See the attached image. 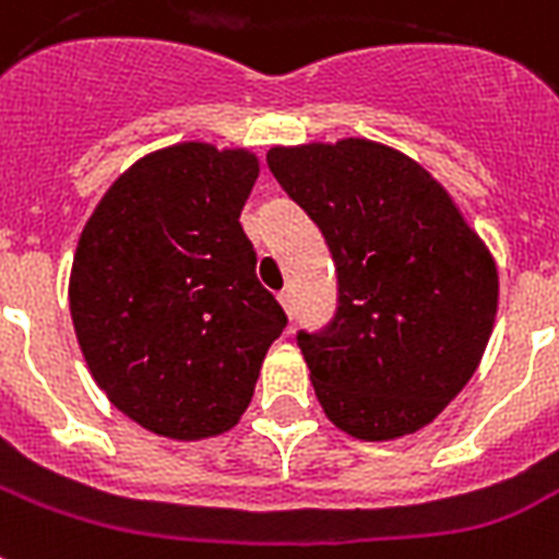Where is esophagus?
<instances>
[{
    "label": "esophagus",
    "mask_w": 559,
    "mask_h": 559,
    "mask_svg": "<svg viewBox=\"0 0 559 559\" xmlns=\"http://www.w3.org/2000/svg\"><path fill=\"white\" fill-rule=\"evenodd\" d=\"M278 301H281V307H284V312H287L289 319H295V295H293V289H281Z\"/></svg>",
    "instance_id": "34e87169"
}]
</instances>
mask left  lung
<instances>
[{
    "mask_svg": "<svg viewBox=\"0 0 559 559\" xmlns=\"http://www.w3.org/2000/svg\"><path fill=\"white\" fill-rule=\"evenodd\" d=\"M266 166L333 255L338 301L295 342L335 428L367 442L425 428L474 376L497 266L442 186L370 140L272 148Z\"/></svg>",
    "mask_w": 559,
    "mask_h": 559,
    "instance_id": "8db88e82",
    "label": "left lung"
}]
</instances>
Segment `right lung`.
Listing matches in <instances>:
<instances>
[{
    "label": "right lung",
    "mask_w": 559,
    "mask_h": 559,
    "mask_svg": "<svg viewBox=\"0 0 559 559\" xmlns=\"http://www.w3.org/2000/svg\"><path fill=\"white\" fill-rule=\"evenodd\" d=\"M255 177L249 152L163 148L108 189L80 235L76 342L111 405L152 433L233 428L287 326L240 226Z\"/></svg>",
    "instance_id": "1"
}]
</instances>
